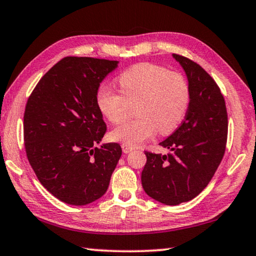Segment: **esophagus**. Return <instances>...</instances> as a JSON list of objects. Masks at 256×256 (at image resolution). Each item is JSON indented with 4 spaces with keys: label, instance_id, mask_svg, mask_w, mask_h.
<instances>
[{
    "label": "esophagus",
    "instance_id": "34e87169",
    "mask_svg": "<svg viewBox=\"0 0 256 256\" xmlns=\"http://www.w3.org/2000/svg\"><path fill=\"white\" fill-rule=\"evenodd\" d=\"M122 149H123V152L124 154H128V152H131L132 150H133L132 147H130V146H126V144H122Z\"/></svg>",
    "mask_w": 256,
    "mask_h": 256
}]
</instances>
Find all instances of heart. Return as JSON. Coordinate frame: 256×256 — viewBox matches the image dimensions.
I'll use <instances>...</instances> for the list:
<instances>
[{
    "instance_id": "obj_1",
    "label": "heart",
    "mask_w": 256,
    "mask_h": 256,
    "mask_svg": "<svg viewBox=\"0 0 256 256\" xmlns=\"http://www.w3.org/2000/svg\"><path fill=\"white\" fill-rule=\"evenodd\" d=\"M120 93L101 88L96 93L100 112L114 124L126 117L128 102L139 100L138 118L114 128L112 140L134 147L155 134L173 132L186 115L189 104V86L184 77L165 67L142 62L128 68L118 77Z\"/></svg>"
}]
</instances>
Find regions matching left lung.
<instances>
[{"label":"left lung","instance_id":"8db88e82","mask_svg":"<svg viewBox=\"0 0 256 256\" xmlns=\"http://www.w3.org/2000/svg\"><path fill=\"white\" fill-rule=\"evenodd\" d=\"M172 56L188 80V110L180 126L160 144L170 152H144L141 173L146 194L165 205L192 200L205 189L224 155L228 136L226 102L216 83L192 60Z\"/></svg>","mask_w":256,"mask_h":256}]
</instances>
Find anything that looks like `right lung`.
<instances>
[{
	"instance_id": "1",
	"label": "right lung",
	"mask_w": 256,
	"mask_h": 256,
	"mask_svg": "<svg viewBox=\"0 0 256 256\" xmlns=\"http://www.w3.org/2000/svg\"><path fill=\"white\" fill-rule=\"evenodd\" d=\"M117 66L116 60L66 56L28 98L27 158L44 188L66 204L88 205L104 196L122 156L118 144L96 147L107 130L96 93Z\"/></svg>"
}]
</instances>
